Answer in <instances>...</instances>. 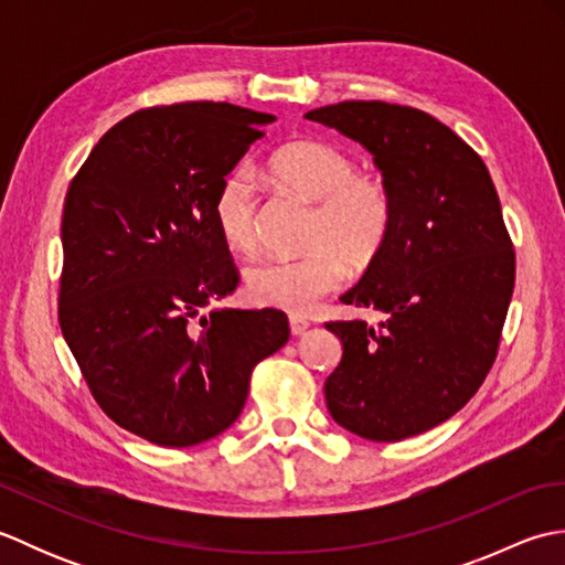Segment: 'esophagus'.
<instances>
[{"mask_svg":"<svg viewBox=\"0 0 565 565\" xmlns=\"http://www.w3.org/2000/svg\"><path fill=\"white\" fill-rule=\"evenodd\" d=\"M289 328H291L294 338H301V334H306V330L310 328V322L303 320V318H291V320H289Z\"/></svg>","mask_w":565,"mask_h":565,"instance_id":"34e87169","label":"esophagus"}]
</instances>
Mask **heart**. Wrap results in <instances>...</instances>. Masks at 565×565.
Masks as SVG:
<instances>
[{
	"instance_id": "b5f03b06",
	"label": "heart",
	"mask_w": 565,
	"mask_h": 565,
	"mask_svg": "<svg viewBox=\"0 0 565 565\" xmlns=\"http://www.w3.org/2000/svg\"><path fill=\"white\" fill-rule=\"evenodd\" d=\"M269 174L286 189L316 201L306 245L298 257H267L245 269V296L259 308L306 316L338 289L352 269H366L388 245L395 206L379 174L356 172L350 152L318 138L286 142L269 158ZM257 189L245 167L215 186L211 215L227 247L257 245Z\"/></svg>"
}]
</instances>
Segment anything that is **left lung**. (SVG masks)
Masks as SVG:
<instances>
[{
  "mask_svg": "<svg viewBox=\"0 0 565 565\" xmlns=\"http://www.w3.org/2000/svg\"><path fill=\"white\" fill-rule=\"evenodd\" d=\"M306 118L374 154L395 206L388 245L340 298L381 320L326 326L342 340L328 411L371 441L423 435L459 413L495 362L514 289L495 184L473 148L411 106L340 102Z\"/></svg>",
  "mask_w": 565,
  "mask_h": 565,
  "instance_id": "left-lung-1",
  "label": "left lung"
}]
</instances>
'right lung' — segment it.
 <instances>
[{
    "label": "right lung",
    "mask_w": 565,
    "mask_h": 565,
    "mask_svg": "<svg viewBox=\"0 0 565 565\" xmlns=\"http://www.w3.org/2000/svg\"><path fill=\"white\" fill-rule=\"evenodd\" d=\"M271 121L225 102L140 109L67 189L60 330L102 411L160 447L231 427L252 369L289 340L281 310L200 313L237 286L211 215L215 186Z\"/></svg>",
    "instance_id": "right-lung-1"
}]
</instances>
